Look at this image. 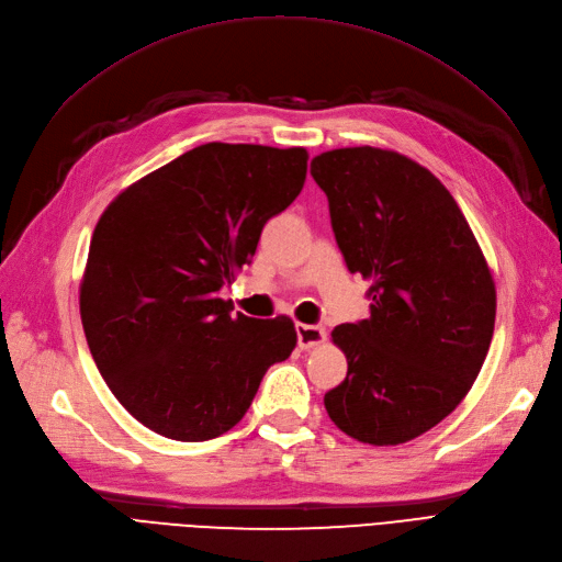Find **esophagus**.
<instances>
[{
	"instance_id": "esophagus-1",
	"label": "esophagus",
	"mask_w": 562,
	"mask_h": 562,
	"mask_svg": "<svg viewBox=\"0 0 562 562\" xmlns=\"http://www.w3.org/2000/svg\"><path fill=\"white\" fill-rule=\"evenodd\" d=\"M297 345L300 349H312L318 347L321 342H326V328L321 323H314V326H307V323H297Z\"/></svg>"
}]
</instances>
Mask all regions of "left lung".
<instances>
[{"label": "left lung", "instance_id": "left-lung-1", "mask_svg": "<svg viewBox=\"0 0 562 562\" xmlns=\"http://www.w3.org/2000/svg\"><path fill=\"white\" fill-rule=\"evenodd\" d=\"M312 176L347 269L372 283L370 316L333 330L349 368L323 403L361 443H405L446 419L479 378L495 281L452 194L413 159L345 147L318 155Z\"/></svg>", "mask_w": 562, "mask_h": 562}]
</instances>
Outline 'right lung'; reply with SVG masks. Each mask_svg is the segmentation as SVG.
Instances as JSON below:
<instances>
[{"label":"right lung","mask_w":562,"mask_h":562,"mask_svg":"<svg viewBox=\"0 0 562 562\" xmlns=\"http://www.w3.org/2000/svg\"><path fill=\"white\" fill-rule=\"evenodd\" d=\"M307 159L304 147L206 143L100 215L81 323L100 375L147 429L184 443L229 431L295 349L291 318L232 314L220 291L302 192Z\"/></svg>","instance_id":"right-lung-1"}]
</instances>
